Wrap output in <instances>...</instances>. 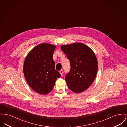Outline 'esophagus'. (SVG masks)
<instances>
[{
    "instance_id": "obj_1",
    "label": "esophagus",
    "mask_w": 127,
    "mask_h": 127,
    "mask_svg": "<svg viewBox=\"0 0 127 127\" xmlns=\"http://www.w3.org/2000/svg\"><path fill=\"white\" fill-rule=\"evenodd\" d=\"M60 72L61 75V76H62V75H63V70L62 69L60 70Z\"/></svg>"
}]
</instances>
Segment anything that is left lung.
Wrapping results in <instances>:
<instances>
[{
	"instance_id": "8db88e82",
	"label": "left lung",
	"mask_w": 127,
	"mask_h": 127,
	"mask_svg": "<svg viewBox=\"0 0 127 127\" xmlns=\"http://www.w3.org/2000/svg\"><path fill=\"white\" fill-rule=\"evenodd\" d=\"M61 49L70 61L65 81L69 89L80 93L88 89L97 74L98 62L93 51L82 43L62 45Z\"/></svg>"
}]
</instances>
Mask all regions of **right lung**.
<instances>
[{"label": "right lung", "mask_w": 127, "mask_h": 127, "mask_svg": "<svg viewBox=\"0 0 127 127\" xmlns=\"http://www.w3.org/2000/svg\"><path fill=\"white\" fill-rule=\"evenodd\" d=\"M56 46L41 44L28 53L24 61L23 73L32 89L41 95H46L53 89L61 75L56 70L53 59Z\"/></svg>", "instance_id": "obj_1"}]
</instances>
